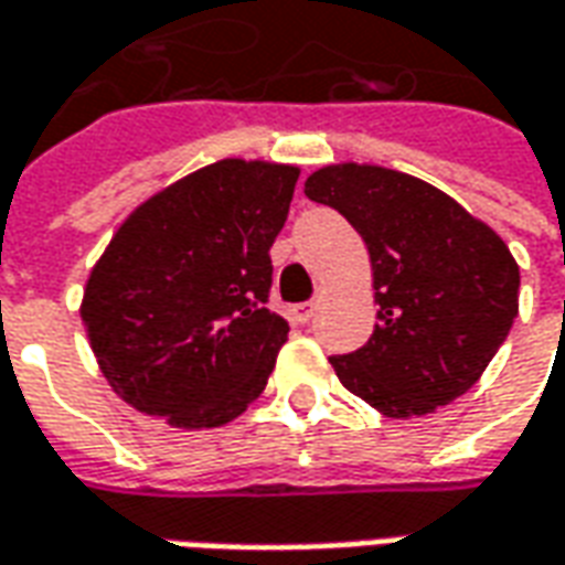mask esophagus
Here are the masks:
<instances>
[{
    "label": "esophagus",
    "instance_id": "1",
    "mask_svg": "<svg viewBox=\"0 0 565 565\" xmlns=\"http://www.w3.org/2000/svg\"><path fill=\"white\" fill-rule=\"evenodd\" d=\"M315 309H318L315 302H302V306H294L287 315H290V321L294 323H309L311 318H315Z\"/></svg>",
    "mask_w": 565,
    "mask_h": 565
}]
</instances>
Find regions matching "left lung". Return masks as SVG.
<instances>
[{
  "instance_id": "left-lung-1",
  "label": "left lung",
  "mask_w": 565,
  "mask_h": 565,
  "mask_svg": "<svg viewBox=\"0 0 565 565\" xmlns=\"http://www.w3.org/2000/svg\"><path fill=\"white\" fill-rule=\"evenodd\" d=\"M306 195L358 228L373 269L379 323L366 345L330 358L339 382L388 419L461 397L520 309V266L502 235L444 189L382 164H323Z\"/></svg>"
}]
</instances>
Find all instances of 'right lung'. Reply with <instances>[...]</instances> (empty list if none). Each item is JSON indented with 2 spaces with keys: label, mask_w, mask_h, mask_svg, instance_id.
Segmentation results:
<instances>
[{
  "label": "right lung",
  "mask_w": 565,
  "mask_h": 565,
  "mask_svg": "<svg viewBox=\"0 0 565 565\" xmlns=\"http://www.w3.org/2000/svg\"><path fill=\"white\" fill-rule=\"evenodd\" d=\"M296 164L220 159L121 220L82 321L109 388L173 428H216L263 394L290 327L266 309Z\"/></svg>",
  "instance_id": "right-lung-1"
}]
</instances>
